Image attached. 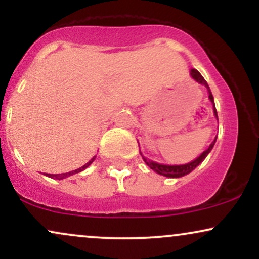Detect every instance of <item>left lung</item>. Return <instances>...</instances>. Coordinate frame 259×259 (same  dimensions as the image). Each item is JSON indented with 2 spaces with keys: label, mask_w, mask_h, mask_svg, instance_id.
I'll return each mask as SVG.
<instances>
[{
  "label": "left lung",
  "mask_w": 259,
  "mask_h": 259,
  "mask_svg": "<svg viewBox=\"0 0 259 259\" xmlns=\"http://www.w3.org/2000/svg\"><path fill=\"white\" fill-rule=\"evenodd\" d=\"M190 74H191L192 78H194V79L196 80V81L198 82V84L204 85V86H206V88H207L208 95H209V100H210V102L213 103V112H214L215 118H217V119H218V114H217V109H215V106H214V99H213V95H212V92H210V89H209V86H208L207 81L203 79V76L201 75L198 70L191 69V72H190ZM215 140H217V138L214 139V141H213L212 144L209 145V147H208L206 151H203V152L201 153L200 157H197V158H196L195 160H192V162L186 163V164H181V165L159 164V163L153 162V160H150V159L145 158L144 156H142V158H144L145 163H146L148 167L152 169V170L156 171V173L163 175V177H168V178H181V177H184V175L191 173V171L194 170V169H195L196 167H197V165L200 164V163L203 162L204 158H206V157L208 156V153H209L210 151H212L213 146H214ZM140 153H141V152H140Z\"/></svg>",
  "instance_id": "obj_1"
}]
</instances>
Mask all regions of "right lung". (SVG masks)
Returning <instances> with one entry per match:
<instances>
[{"instance_id": "1", "label": "right lung", "mask_w": 259, "mask_h": 259, "mask_svg": "<svg viewBox=\"0 0 259 259\" xmlns=\"http://www.w3.org/2000/svg\"><path fill=\"white\" fill-rule=\"evenodd\" d=\"M95 158H96V156H95L94 158H91L90 160H89V162L86 163L85 165H82L81 168H79V169H75V170H73V171H69V173H63V174H46V175H47V177H50V178H56V179H58V180H62V179H64V178H67V177H70V175H73V174H76V173H80V171H82V170H84V169L88 168L89 165H90L92 162H94Z\"/></svg>"}]
</instances>
